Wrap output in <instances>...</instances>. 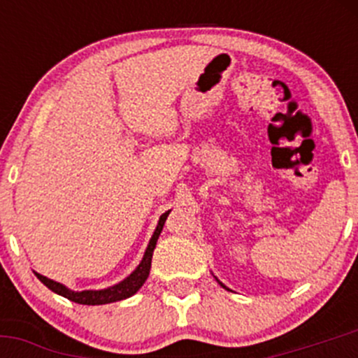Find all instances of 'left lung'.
<instances>
[{
	"instance_id": "1",
	"label": "left lung",
	"mask_w": 358,
	"mask_h": 358,
	"mask_svg": "<svg viewBox=\"0 0 358 358\" xmlns=\"http://www.w3.org/2000/svg\"><path fill=\"white\" fill-rule=\"evenodd\" d=\"M215 279H216V277H215ZM216 282H218V284H220V286H222V287H225V289H227V291H230V289H229V287H227V286H225V284H223V282H220V280H218V279H216Z\"/></svg>"
}]
</instances>
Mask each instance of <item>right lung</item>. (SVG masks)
<instances>
[{"mask_svg":"<svg viewBox=\"0 0 358 358\" xmlns=\"http://www.w3.org/2000/svg\"><path fill=\"white\" fill-rule=\"evenodd\" d=\"M171 211V209H169ZM169 211L162 213L161 218H159L156 230H154L152 237L149 241V246H147L145 252H143V258L140 262V265L129 273L126 279H122L121 282L114 284V286L106 287V289H86V291H72L69 287L64 286V284L55 282V280L48 279V277L41 275V273L34 272L36 277L45 284L48 289H52L57 294L64 296V298L71 299V301L79 303V305H107V303H114V301H121V299L129 298V296L135 294L140 287L145 284L147 277H149L150 272V265H152V252L156 249L157 239L161 236V230L164 227L166 218H168Z\"/></svg>","mask_w":358,"mask_h":358,"instance_id":"add662e5","label":"right lung"}]
</instances>
